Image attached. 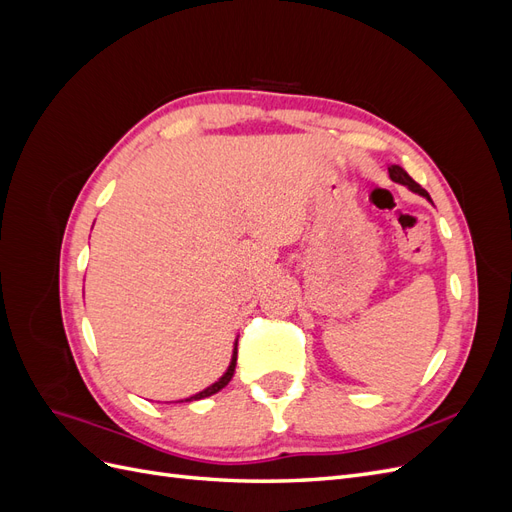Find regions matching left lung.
Instances as JSON below:
<instances>
[{
	"instance_id": "obj_1",
	"label": "left lung",
	"mask_w": 512,
	"mask_h": 512,
	"mask_svg": "<svg viewBox=\"0 0 512 512\" xmlns=\"http://www.w3.org/2000/svg\"><path fill=\"white\" fill-rule=\"evenodd\" d=\"M389 177L395 181V183H401V185H406V188L408 190H412V192H416V194H421L423 198H427L429 200V203H431V198H429V194L421 188V185H418L408 173H406V170L404 168H401V166H397V164H391L389 166Z\"/></svg>"
}]
</instances>
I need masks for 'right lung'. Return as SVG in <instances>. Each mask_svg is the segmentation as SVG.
<instances>
[{"mask_svg": "<svg viewBox=\"0 0 512 512\" xmlns=\"http://www.w3.org/2000/svg\"><path fill=\"white\" fill-rule=\"evenodd\" d=\"M235 365H237V339H235V346H232L230 365H228V369L224 371V376H222L218 382H213L211 386H207V389H203V391H200V393H196V395H192V397H188V399H181V404H183V401H196V399H205V397H211V395H215V393H218V391H222L224 386L230 382L232 374H235Z\"/></svg>", "mask_w": 512, "mask_h": 512, "instance_id": "obj_1", "label": "right lung"}]
</instances>
